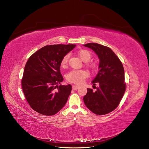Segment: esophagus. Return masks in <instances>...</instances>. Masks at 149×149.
<instances>
[{
    "label": "esophagus",
    "instance_id": "1",
    "mask_svg": "<svg viewBox=\"0 0 149 149\" xmlns=\"http://www.w3.org/2000/svg\"><path fill=\"white\" fill-rule=\"evenodd\" d=\"M79 86H75V85H73L72 86V89H74V90H77V89H79Z\"/></svg>",
    "mask_w": 149,
    "mask_h": 149
}]
</instances>
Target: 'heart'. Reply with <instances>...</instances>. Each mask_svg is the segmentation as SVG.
Returning a JSON list of instances; mask_svg holds the SVG:
<instances>
[{
  "instance_id": "heart-1",
  "label": "heart",
  "mask_w": 149,
  "mask_h": 149,
  "mask_svg": "<svg viewBox=\"0 0 149 149\" xmlns=\"http://www.w3.org/2000/svg\"><path fill=\"white\" fill-rule=\"evenodd\" d=\"M78 56L84 62H87L91 58L92 55L89 51L87 49H80L77 52ZM69 55L67 54L61 60L60 65L61 67H64L68 61ZM88 77V73L83 70H72L68 72L66 75V79L68 81L77 84H80L83 82L86 78Z\"/></svg>"
}]
</instances>
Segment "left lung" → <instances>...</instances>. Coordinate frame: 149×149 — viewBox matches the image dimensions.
Masks as SVG:
<instances>
[{
  "label": "left lung",
  "instance_id": "obj_1",
  "mask_svg": "<svg viewBox=\"0 0 149 149\" xmlns=\"http://www.w3.org/2000/svg\"><path fill=\"white\" fill-rule=\"evenodd\" d=\"M94 51L100 60L99 71L92 83L97 91L87 89L83 97L84 103L91 111L103 115L118 107L126 90L124 70L122 63L109 47L95 43L83 45Z\"/></svg>",
  "mask_w": 149,
  "mask_h": 149
}]
</instances>
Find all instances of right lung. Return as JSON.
Masks as SVG:
<instances>
[{
  "label": "right lung",
  "instance_id": "right-lung-1",
  "mask_svg": "<svg viewBox=\"0 0 149 149\" xmlns=\"http://www.w3.org/2000/svg\"><path fill=\"white\" fill-rule=\"evenodd\" d=\"M75 46L47 45L28 60L22 86L28 104L36 112L46 116L54 115L66 103L72 86H58L63 80L60 73V63Z\"/></svg>",
  "mask_w": 149,
  "mask_h": 149
}]
</instances>
